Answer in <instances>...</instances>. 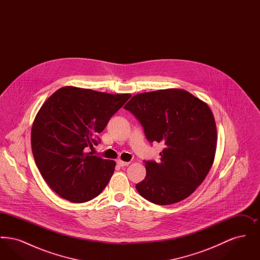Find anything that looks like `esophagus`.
<instances>
[{"label":"esophagus","instance_id":"34e87169","mask_svg":"<svg viewBox=\"0 0 260 260\" xmlns=\"http://www.w3.org/2000/svg\"><path fill=\"white\" fill-rule=\"evenodd\" d=\"M117 164H118L120 167H125V166H127L129 162H128V161H122V160H118Z\"/></svg>","mask_w":260,"mask_h":260}]
</instances>
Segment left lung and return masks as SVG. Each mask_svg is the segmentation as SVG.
Here are the masks:
<instances>
[{
	"instance_id": "left-lung-1",
	"label": "left lung",
	"mask_w": 260,
	"mask_h": 260,
	"mask_svg": "<svg viewBox=\"0 0 260 260\" xmlns=\"http://www.w3.org/2000/svg\"><path fill=\"white\" fill-rule=\"evenodd\" d=\"M124 108L139 121L149 142L164 144L160 161H144L146 176L136 185L138 193L161 206L189 197L214 160L217 133L208 104L171 88L136 94Z\"/></svg>"
}]
</instances>
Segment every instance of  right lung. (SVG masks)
Listing matches in <instances>:
<instances>
[{"label":"right lung","mask_w":260,"mask_h":260,"mask_svg":"<svg viewBox=\"0 0 260 260\" xmlns=\"http://www.w3.org/2000/svg\"><path fill=\"white\" fill-rule=\"evenodd\" d=\"M129 98L64 87L43 104L31 131L32 152L43 178L61 198L85 203L108 184L116 162L87 151Z\"/></svg>","instance_id":"obj_1"}]
</instances>
